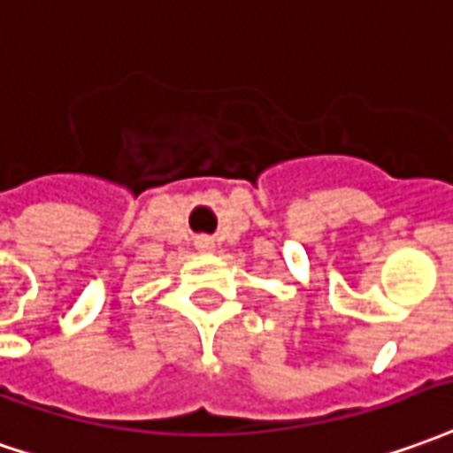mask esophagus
<instances>
[{
	"label": "esophagus",
	"mask_w": 453,
	"mask_h": 453,
	"mask_svg": "<svg viewBox=\"0 0 453 453\" xmlns=\"http://www.w3.org/2000/svg\"><path fill=\"white\" fill-rule=\"evenodd\" d=\"M196 248L201 250V252H211V250H213V240L208 235H201L196 240Z\"/></svg>",
	"instance_id": "esophagus-1"
}]
</instances>
